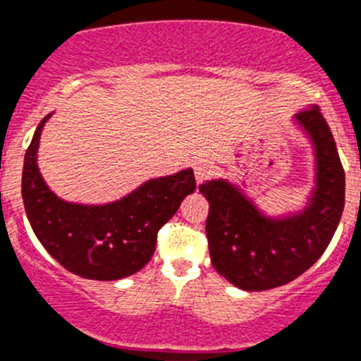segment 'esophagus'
Here are the masks:
<instances>
[{
	"label": "esophagus",
	"instance_id": "1",
	"mask_svg": "<svg viewBox=\"0 0 361 361\" xmlns=\"http://www.w3.org/2000/svg\"><path fill=\"white\" fill-rule=\"evenodd\" d=\"M212 164L209 160H196L194 161V174H196L197 183H203L204 180H209L212 174Z\"/></svg>",
	"mask_w": 361,
	"mask_h": 361
}]
</instances>
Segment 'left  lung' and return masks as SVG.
<instances>
[{
	"mask_svg": "<svg viewBox=\"0 0 361 361\" xmlns=\"http://www.w3.org/2000/svg\"><path fill=\"white\" fill-rule=\"evenodd\" d=\"M317 149V188L300 216L274 221L223 180L200 185L209 200L207 239L219 275L248 291L295 281L326 252L345 203V174L336 144L318 106L297 115Z\"/></svg>",
	"mask_w": 361,
	"mask_h": 361,
	"instance_id": "obj_1",
	"label": "left lung"
}]
</instances>
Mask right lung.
I'll return each instance as SVG.
<instances>
[{
  "label": "right lung",
  "mask_w": 361,
  "mask_h": 361,
  "mask_svg": "<svg viewBox=\"0 0 361 361\" xmlns=\"http://www.w3.org/2000/svg\"><path fill=\"white\" fill-rule=\"evenodd\" d=\"M48 118L35 129L23 165V203L34 233L55 261L79 277L118 281L140 271L157 248L158 230L194 192V173L187 169L151 180L109 204L66 203L47 187L35 161Z\"/></svg>",
  "instance_id": "right-lung-1"
}]
</instances>
